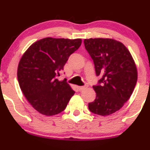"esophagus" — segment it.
Returning <instances> with one entry per match:
<instances>
[{"mask_svg": "<svg viewBox=\"0 0 150 150\" xmlns=\"http://www.w3.org/2000/svg\"><path fill=\"white\" fill-rule=\"evenodd\" d=\"M86 88H88L87 86H78V90L80 91H83L84 89H86Z\"/></svg>", "mask_w": 150, "mask_h": 150, "instance_id": "1", "label": "esophagus"}]
</instances>
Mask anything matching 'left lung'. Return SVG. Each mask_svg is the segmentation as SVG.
<instances>
[{"label": "left lung", "mask_w": 150, "mask_h": 150, "mask_svg": "<svg viewBox=\"0 0 150 150\" xmlns=\"http://www.w3.org/2000/svg\"><path fill=\"white\" fill-rule=\"evenodd\" d=\"M86 49L93 60L98 86L96 99L88 104L91 112L107 116L117 112L129 99L137 82V68L128 48L112 38L85 39Z\"/></svg>", "instance_id": "8db88e82"}]
</instances>
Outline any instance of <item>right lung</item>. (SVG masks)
Instances as JSON below:
<instances>
[{
	"instance_id": "obj_1",
	"label": "right lung",
	"mask_w": 150,
	"mask_h": 150,
	"mask_svg": "<svg viewBox=\"0 0 150 150\" xmlns=\"http://www.w3.org/2000/svg\"><path fill=\"white\" fill-rule=\"evenodd\" d=\"M81 43V38H45L33 43L20 59L17 69L19 86L29 103L40 114H59L75 93L69 84L57 76Z\"/></svg>"
}]
</instances>
